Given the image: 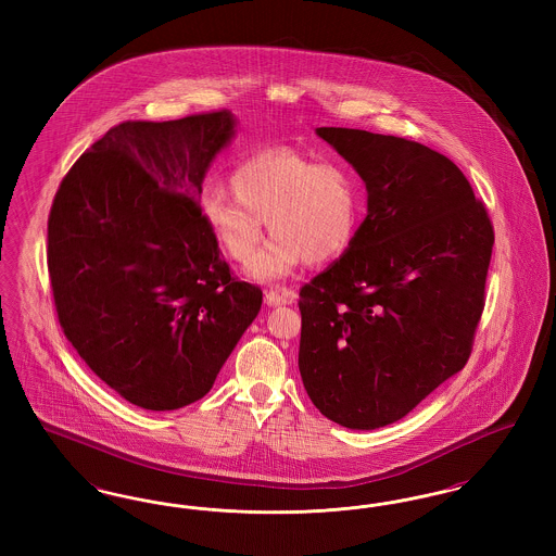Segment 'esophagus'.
I'll use <instances>...</instances> for the list:
<instances>
[{
  "label": "esophagus",
  "mask_w": 556,
  "mask_h": 556,
  "mask_svg": "<svg viewBox=\"0 0 556 556\" xmlns=\"http://www.w3.org/2000/svg\"><path fill=\"white\" fill-rule=\"evenodd\" d=\"M265 302L268 306H283L295 302V291L293 290H268L265 291Z\"/></svg>",
  "instance_id": "1"
}]
</instances>
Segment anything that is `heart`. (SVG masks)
Listing matches in <instances>:
<instances>
[{
	"instance_id": "b5f03b06",
	"label": "heart",
	"mask_w": 556,
	"mask_h": 556,
	"mask_svg": "<svg viewBox=\"0 0 556 556\" xmlns=\"http://www.w3.org/2000/svg\"><path fill=\"white\" fill-rule=\"evenodd\" d=\"M233 197L208 189L202 218L220 250L239 265L252 263L258 279L286 277L300 263L323 265L344 256L358 238L365 187L342 160H318L291 148L261 150L241 160L229 177Z\"/></svg>"
}]
</instances>
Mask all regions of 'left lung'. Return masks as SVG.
I'll list each match as a JSON object with an SVG mask.
<instances>
[{"mask_svg": "<svg viewBox=\"0 0 556 556\" xmlns=\"http://www.w3.org/2000/svg\"><path fill=\"white\" fill-rule=\"evenodd\" d=\"M317 132L363 177L369 214L344 256L300 290L298 365L327 419L377 429L467 365L494 227L460 168L427 146Z\"/></svg>", "mask_w": 556, "mask_h": 556, "instance_id": "1", "label": "left lung"}]
</instances>
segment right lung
Wrapping results in <instances>:
<instances>
[{"mask_svg": "<svg viewBox=\"0 0 556 556\" xmlns=\"http://www.w3.org/2000/svg\"><path fill=\"white\" fill-rule=\"evenodd\" d=\"M233 125L227 110L118 123L53 198L58 323L87 367L146 410L206 396L263 304L220 256L198 202Z\"/></svg>", "mask_w": 556, "mask_h": 556, "instance_id": "right-lung-1", "label": "right lung"}]
</instances>
